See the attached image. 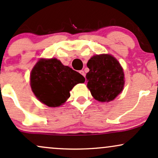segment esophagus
I'll use <instances>...</instances> for the list:
<instances>
[{"label": "esophagus", "instance_id": "1", "mask_svg": "<svg viewBox=\"0 0 158 158\" xmlns=\"http://www.w3.org/2000/svg\"><path fill=\"white\" fill-rule=\"evenodd\" d=\"M79 73H80L81 75L83 76V77H85V73L84 70H80V71H79Z\"/></svg>", "mask_w": 158, "mask_h": 158}]
</instances>
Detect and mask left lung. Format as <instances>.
I'll return each instance as SVG.
<instances>
[{"instance_id":"obj_1","label":"left lung","mask_w":158,"mask_h":158,"mask_svg":"<svg viewBox=\"0 0 158 158\" xmlns=\"http://www.w3.org/2000/svg\"><path fill=\"white\" fill-rule=\"evenodd\" d=\"M87 87L99 102H110L121 93L124 87V73L120 64L108 54L94 56L88 60Z\"/></svg>"}]
</instances>
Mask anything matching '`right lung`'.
Instances as JSON below:
<instances>
[{
  "label": "right lung",
  "mask_w": 158,
  "mask_h": 158,
  "mask_svg": "<svg viewBox=\"0 0 158 158\" xmlns=\"http://www.w3.org/2000/svg\"><path fill=\"white\" fill-rule=\"evenodd\" d=\"M85 81L82 75L55 58L39 59L30 73L32 92L40 102L49 107L64 104L73 87Z\"/></svg>",
  "instance_id": "obj_1"
}]
</instances>
